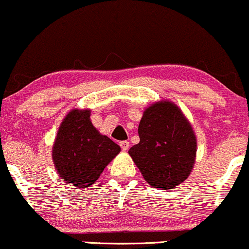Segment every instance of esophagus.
I'll return each mask as SVG.
<instances>
[{"label":"esophagus","instance_id":"esophagus-1","mask_svg":"<svg viewBox=\"0 0 249 249\" xmlns=\"http://www.w3.org/2000/svg\"><path fill=\"white\" fill-rule=\"evenodd\" d=\"M120 146H121V149L124 150V151H127V150L129 149V142H128V141H121V142H120Z\"/></svg>","mask_w":249,"mask_h":249}]
</instances>
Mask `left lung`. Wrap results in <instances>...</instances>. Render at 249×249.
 Segmentation results:
<instances>
[{
    "instance_id": "1",
    "label": "left lung",
    "mask_w": 249,
    "mask_h": 249,
    "mask_svg": "<svg viewBox=\"0 0 249 249\" xmlns=\"http://www.w3.org/2000/svg\"><path fill=\"white\" fill-rule=\"evenodd\" d=\"M139 135L140 143L128 152L150 186L172 189L189 177L197 143L192 124L176 104L161 100L149 106Z\"/></svg>"
}]
</instances>
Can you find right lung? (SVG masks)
Here are the masks:
<instances>
[{
  "label": "right lung",
  "mask_w": 249,
  "mask_h": 249,
  "mask_svg": "<svg viewBox=\"0 0 249 249\" xmlns=\"http://www.w3.org/2000/svg\"><path fill=\"white\" fill-rule=\"evenodd\" d=\"M90 115V109L70 110L61 122L52 151L57 173L77 188L96 182L121 151L118 144L93 127Z\"/></svg>",
  "instance_id": "obj_1"
}]
</instances>
